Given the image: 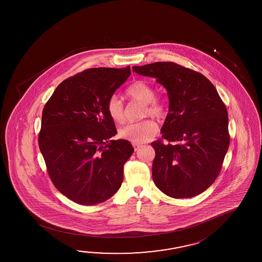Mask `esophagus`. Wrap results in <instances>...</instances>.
Here are the masks:
<instances>
[{"instance_id":"obj_1","label":"esophagus","mask_w":262,"mask_h":262,"mask_svg":"<svg viewBox=\"0 0 262 262\" xmlns=\"http://www.w3.org/2000/svg\"><path fill=\"white\" fill-rule=\"evenodd\" d=\"M133 145H134V148L135 151L139 150V148L142 146L140 143H133Z\"/></svg>"}]
</instances>
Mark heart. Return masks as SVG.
Listing matches in <instances>:
<instances>
[{"mask_svg": "<svg viewBox=\"0 0 262 262\" xmlns=\"http://www.w3.org/2000/svg\"><path fill=\"white\" fill-rule=\"evenodd\" d=\"M126 96L130 100L138 101L144 104L143 117L152 116L160 118L165 113V104L160 99L156 97V92L150 84L137 80L130 84L126 90ZM106 110L115 123L122 124L125 121V111L122 101L117 96H112L106 104ZM158 124L153 119H143L138 122L128 123L120 128L119 135L121 138L132 143H142L148 142L158 132Z\"/></svg>", "mask_w": 262, "mask_h": 262, "instance_id": "obj_1", "label": "heart"}]
</instances>
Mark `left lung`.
Returning a JSON list of instances; mask_svg holds the SVG:
<instances>
[{"instance_id":"8db88e82","label":"left lung","mask_w":262,"mask_h":262,"mask_svg":"<svg viewBox=\"0 0 262 262\" xmlns=\"http://www.w3.org/2000/svg\"><path fill=\"white\" fill-rule=\"evenodd\" d=\"M133 71L155 78L168 92V113L161 128L168 143H151L154 183L170 198L196 196L215 182L229 148L225 104L204 75L176 63L134 66Z\"/></svg>"}]
</instances>
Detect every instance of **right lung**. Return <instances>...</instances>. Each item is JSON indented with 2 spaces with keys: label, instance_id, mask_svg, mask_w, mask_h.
<instances>
[{
  "label": "right lung",
  "instance_id": "right-lung-1",
  "mask_svg": "<svg viewBox=\"0 0 262 262\" xmlns=\"http://www.w3.org/2000/svg\"><path fill=\"white\" fill-rule=\"evenodd\" d=\"M129 75V66L86 69L62 81L45 105L39 146L47 171L79 205L104 202L121 186L134 149L127 140H110L117 129L106 104Z\"/></svg>",
  "mask_w": 262,
  "mask_h": 262
}]
</instances>
